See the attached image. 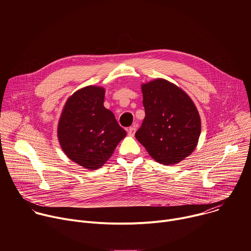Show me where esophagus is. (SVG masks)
<instances>
[{"mask_svg": "<svg viewBox=\"0 0 251 251\" xmlns=\"http://www.w3.org/2000/svg\"><path fill=\"white\" fill-rule=\"evenodd\" d=\"M135 132H136V128L134 126L133 127H129V129H128V135L129 136L133 137L135 135Z\"/></svg>", "mask_w": 251, "mask_h": 251, "instance_id": "obj_1", "label": "esophagus"}]
</instances>
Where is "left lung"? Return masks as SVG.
<instances>
[{
    "label": "left lung",
    "instance_id": "left-lung-1",
    "mask_svg": "<svg viewBox=\"0 0 251 251\" xmlns=\"http://www.w3.org/2000/svg\"><path fill=\"white\" fill-rule=\"evenodd\" d=\"M145 118L135 137L150 156L174 165L192 154L201 135V118L188 94L165 79L142 85Z\"/></svg>",
    "mask_w": 251,
    "mask_h": 251
}]
</instances>
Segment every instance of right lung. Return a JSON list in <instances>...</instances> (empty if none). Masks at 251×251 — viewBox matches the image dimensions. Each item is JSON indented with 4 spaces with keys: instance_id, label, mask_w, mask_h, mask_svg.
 Wrapping results in <instances>:
<instances>
[{
    "instance_id": "obj_1",
    "label": "right lung",
    "mask_w": 251,
    "mask_h": 251,
    "mask_svg": "<svg viewBox=\"0 0 251 251\" xmlns=\"http://www.w3.org/2000/svg\"><path fill=\"white\" fill-rule=\"evenodd\" d=\"M105 90L87 86L71 95L63 108L57 136L65 155L78 165L96 170L113 154L126 131L106 109Z\"/></svg>"
}]
</instances>
